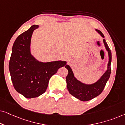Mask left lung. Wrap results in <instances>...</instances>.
Listing matches in <instances>:
<instances>
[{
    "label": "left lung",
    "mask_w": 125,
    "mask_h": 125,
    "mask_svg": "<svg viewBox=\"0 0 125 125\" xmlns=\"http://www.w3.org/2000/svg\"><path fill=\"white\" fill-rule=\"evenodd\" d=\"M96 31L103 37V42L109 55V62L107 64V69L100 79L92 84H85L81 83L74 77L72 70L67 65L65 66L68 71V74L66 77L67 88L69 93L82 101H87L90 100L100 94L103 91L107 81L110 77L111 73V61H112V53L106 42L104 39V35L100 30H95Z\"/></svg>",
    "instance_id": "obj_1"
}]
</instances>
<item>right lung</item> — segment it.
Segmentation results:
<instances>
[{
	"instance_id": "right-lung-1",
	"label": "right lung",
	"mask_w": 125,
	"mask_h": 125,
	"mask_svg": "<svg viewBox=\"0 0 125 125\" xmlns=\"http://www.w3.org/2000/svg\"><path fill=\"white\" fill-rule=\"evenodd\" d=\"M33 25L17 37L13 43L9 62V71L15 90L27 98L40 96L46 91L49 80L60 68L66 66L65 61L43 62L32 55L31 40Z\"/></svg>"
}]
</instances>
